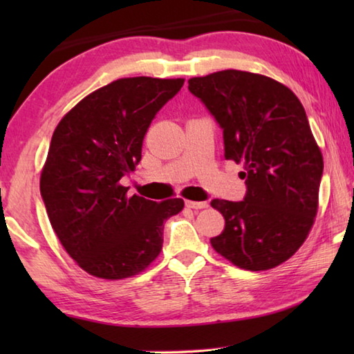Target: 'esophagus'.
Returning a JSON list of instances; mask_svg holds the SVG:
<instances>
[{
	"instance_id": "1",
	"label": "esophagus",
	"mask_w": 354,
	"mask_h": 354,
	"mask_svg": "<svg viewBox=\"0 0 354 354\" xmlns=\"http://www.w3.org/2000/svg\"><path fill=\"white\" fill-rule=\"evenodd\" d=\"M185 206L190 207V209H205L209 205L206 201H185Z\"/></svg>"
}]
</instances>
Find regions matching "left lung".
I'll use <instances>...</instances> for the list:
<instances>
[{
	"label": "left lung",
	"instance_id": "obj_1",
	"mask_svg": "<svg viewBox=\"0 0 354 354\" xmlns=\"http://www.w3.org/2000/svg\"><path fill=\"white\" fill-rule=\"evenodd\" d=\"M195 95L223 131L225 159L243 164L242 201L212 200L225 230L218 254L245 270L283 263L308 237L319 206L323 158L297 95L272 77L225 70L192 77Z\"/></svg>",
	"mask_w": 354,
	"mask_h": 354
}]
</instances>
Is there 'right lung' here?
Wrapping results in <instances>:
<instances>
[{"label":"right lung","instance_id":"add662e5","mask_svg":"<svg viewBox=\"0 0 354 354\" xmlns=\"http://www.w3.org/2000/svg\"><path fill=\"white\" fill-rule=\"evenodd\" d=\"M184 80L123 77L80 101L55 129L40 176L53 230L87 273L123 279L140 273L162 250L164 221L183 211L128 195L120 184L142 159L147 131Z\"/></svg>","mask_w":354,"mask_h":354}]
</instances>
